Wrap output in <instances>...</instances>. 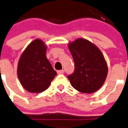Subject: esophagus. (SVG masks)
Segmentation results:
<instances>
[{
    "label": "esophagus",
    "mask_w": 128,
    "mask_h": 128,
    "mask_svg": "<svg viewBox=\"0 0 128 128\" xmlns=\"http://www.w3.org/2000/svg\"><path fill=\"white\" fill-rule=\"evenodd\" d=\"M64 70H58L57 71V72H58V74H63V73H64Z\"/></svg>",
    "instance_id": "34e87169"
}]
</instances>
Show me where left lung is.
Here are the masks:
<instances>
[{"instance_id":"left-lung-1","label":"left lung","mask_w":128,"mask_h":128,"mask_svg":"<svg viewBox=\"0 0 128 128\" xmlns=\"http://www.w3.org/2000/svg\"><path fill=\"white\" fill-rule=\"evenodd\" d=\"M74 62V71L67 76L75 89L92 93L100 89L108 74V65L102 52L90 41L78 39L68 44Z\"/></svg>"}]
</instances>
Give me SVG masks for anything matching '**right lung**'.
<instances>
[{"label": "right lung", "instance_id": "add662e5", "mask_svg": "<svg viewBox=\"0 0 128 128\" xmlns=\"http://www.w3.org/2000/svg\"><path fill=\"white\" fill-rule=\"evenodd\" d=\"M46 51L43 42L36 39L25 49L18 61V80L30 92L39 93L45 90L57 74L46 57Z\"/></svg>", "mask_w": 128, "mask_h": 128}]
</instances>
